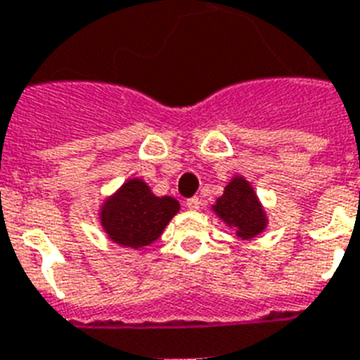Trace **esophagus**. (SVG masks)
I'll return each mask as SVG.
<instances>
[{"instance_id":"1","label":"esophagus","mask_w":360,"mask_h":360,"mask_svg":"<svg viewBox=\"0 0 360 360\" xmlns=\"http://www.w3.org/2000/svg\"><path fill=\"white\" fill-rule=\"evenodd\" d=\"M201 205H203V200H201V198H198V195H194V198L186 200V207H188V209H192V210L201 209Z\"/></svg>"}]
</instances>
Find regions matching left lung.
<instances>
[{"instance_id":"1","label":"left lung","mask_w":360,"mask_h":360,"mask_svg":"<svg viewBox=\"0 0 360 360\" xmlns=\"http://www.w3.org/2000/svg\"><path fill=\"white\" fill-rule=\"evenodd\" d=\"M212 210L221 221L236 231L242 240H251L266 229L268 216L259 195L250 181L242 175H235L224 188V194L216 200Z\"/></svg>"}]
</instances>
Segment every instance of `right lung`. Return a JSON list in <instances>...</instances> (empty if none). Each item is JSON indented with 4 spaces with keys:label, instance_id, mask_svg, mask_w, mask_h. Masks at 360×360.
I'll return each instance as SVG.
<instances>
[{
    "label": "right lung",
    "instance_id": "obj_1",
    "mask_svg": "<svg viewBox=\"0 0 360 360\" xmlns=\"http://www.w3.org/2000/svg\"><path fill=\"white\" fill-rule=\"evenodd\" d=\"M179 209L175 198H159L144 179L131 177L99 205V224L114 244L139 250L153 244Z\"/></svg>",
    "mask_w": 360,
    "mask_h": 360
}]
</instances>
